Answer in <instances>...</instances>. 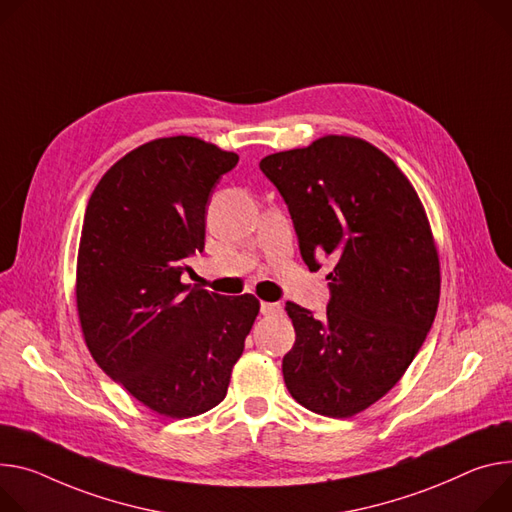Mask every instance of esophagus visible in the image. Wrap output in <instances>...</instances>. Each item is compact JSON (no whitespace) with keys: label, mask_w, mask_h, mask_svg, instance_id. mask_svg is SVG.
<instances>
[{"label":"esophagus","mask_w":512,"mask_h":512,"mask_svg":"<svg viewBox=\"0 0 512 512\" xmlns=\"http://www.w3.org/2000/svg\"><path fill=\"white\" fill-rule=\"evenodd\" d=\"M284 312V306L277 304V302H261V314L265 316H277Z\"/></svg>","instance_id":"1"}]
</instances>
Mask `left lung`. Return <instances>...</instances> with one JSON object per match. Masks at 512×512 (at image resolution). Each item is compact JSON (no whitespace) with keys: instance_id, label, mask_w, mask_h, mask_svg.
I'll return each mask as SVG.
<instances>
[{"instance_id":"obj_1","label":"left lung","mask_w":512,"mask_h":512,"mask_svg":"<svg viewBox=\"0 0 512 512\" xmlns=\"http://www.w3.org/2000/svg\"><path fill=\"white\" fill-rule=\"evenodd\" d=\"M259 169L288 204L304 263L335 261L327 316L286 304L296 343L284 382L304 408L349 418L398 384L431 331L441 267L427 212L398 165L357 136L327 134Z\"/></svg>"}]
</instances>
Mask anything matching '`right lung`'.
Returning a JSON list of instances; mask_svg holds the SVG:
<instances>
[{"label":"right lung","instance_id":"right-lung-1","mask_svg":"<svg viewBox=\"0 0 512 512\" xmlns=\"http://www.w3.org/2000/svg\"><path fill=\"white\" fill-rule=\"evenodd\" d=\"M237 163L196 136L155 138L116 161L85 208L75 284L85 345L114 382L169 418L224 400L259 314L253 294L181 282L185 259L204 251L214 185Z\"/></svg>","mask_w":512,"mask_h":512}]
</instances>
